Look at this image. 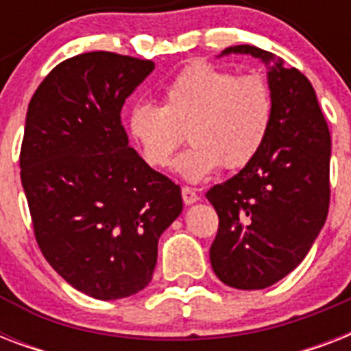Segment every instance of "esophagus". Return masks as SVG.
<instances>
[{
  "mask_svg": "<svg viewBox=\"0 0 351 351\" xmlns=\"http://www.w3.org/2000/svg\"><path fill=\"white\" fill-rule=\"evenodd\" d=\"M182 198H184V204H186V206H191V204L198 202V195L195 193V189H191V187H182Z\"/></svg>",
  "mask_w": 351,
  "mask_h": 351,
  "instance_id": "1",
  "label": "esophagus"
}]
</instances>
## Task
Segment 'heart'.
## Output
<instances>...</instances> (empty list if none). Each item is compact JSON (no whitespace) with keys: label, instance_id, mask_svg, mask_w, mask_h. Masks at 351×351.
I'll list each match as a JSON object with an SVG mask.
<instances>
[{"label":"heart","instance_id":"heart-1","mask_svg":"<svg viewBox=\"0 0 351 351\" xmlns=\"http://www.w3.org/2000/svg\"><path fill=\"white\" fill-rule=\"evenodd\" d=\"M273 121L271 90L261 76H237L211 63L186 67L162 95V106L136 104L129 112V134L151 167L164 169L187 132L189 147L175 171L198 184L224 165L240 169L255 160Z\"/></svg>","mask_w":351,"mask_h":351}]
</instances>
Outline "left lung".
<instances>
[{"label":"left lung","mask_w":351,"mask_h":351,"mask_svg":"<svg viewBox=\"0 0 351 351\" xmlns=\"http://www.w3.org/2000/svg\"><path fill=\"white\" fill-rule=\"evenodd\" d=\"M230 54L267 67L273 121L255 160L206 193L219 215L209 261L231 288L264 289L304 261L326 222L332 140L304 74L258 47H230L219 58Z\"/></svg>","instance_id":"left-lung-1"}]
</instances>
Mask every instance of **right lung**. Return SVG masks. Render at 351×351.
Segmentation results:
<instances>
[{
    "mask_svg": "<svg viewBox=\"0 0 351 351\" xmlns=\"http://www.w3.org/2000/svg\"><path fill=\"white\" fill-rule=\"evenodd\" d=\"M154 63L85 52L49 73L29 104L19 154L34 234L54 271L93 299L142 291L180 186L129 145L121 107Z\"/></svg>",
    "mask_w": 351,
    "mask_h": 351,
    "instance_id": "1",
    "label": "right lung"
}]
</instances>
